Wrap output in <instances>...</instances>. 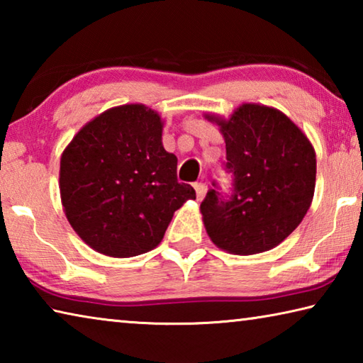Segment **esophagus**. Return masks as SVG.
Listing matches in <instances>:
<instances>
[{
    "label": "esophagus",
    "instance_id": "esophagus-1",
    "mask_svg": "<svg viewBox=\"0 0 363 363\" xmlns=\"http://www.w3.org/2000/svg\"><path fill=\"white\" fill-rule=\"evenodd\" d=\"M195 192H196V199L199 200H203L205 195H206V184L205 182H196L195 184Z\"/></svg>",
    "mask_w": 363,
    "mask_h": 363
}]
</instances>
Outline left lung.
<instances>
[{"mask_svg":"<svg viewBox=\"0 0 363 363\" xmlns=\"http://www.w3.org/2000/svg\"><path fill=\"white\" fill-rule=\"evenodd\" d=\"M225 140L232 192L216 182L201 201L213 243L233 255L277 247L301 224L315 189L317 162L306 134L280 110L243 104L229 120L206 115Z\"/></svg>","mask_w":363,"mask_h":363,"instance_id":"8db88e82","label":"left lung"}]
</instances>
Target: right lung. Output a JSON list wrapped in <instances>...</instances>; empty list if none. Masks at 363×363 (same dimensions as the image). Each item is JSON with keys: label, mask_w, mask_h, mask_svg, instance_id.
Masks as SVG:
<instances>
[{"label": "right lung", "mask_w": 363, "mask_h": 363, "mask_svg": "<svg viewBox=\"0 0 363 363\" xmlns=\"http://www.w3.org/2000/svg\"><path fill=\"white\" fill-rule=\"evenodd\" d=\"M163 121L143 104L113 107L77 133L60 158L65 216L79 238L112 257L147 253L176 210L195 199L177 182V158L162 144Z\"/></svg>", "instance_id": "obj_1"}]
</instances>
